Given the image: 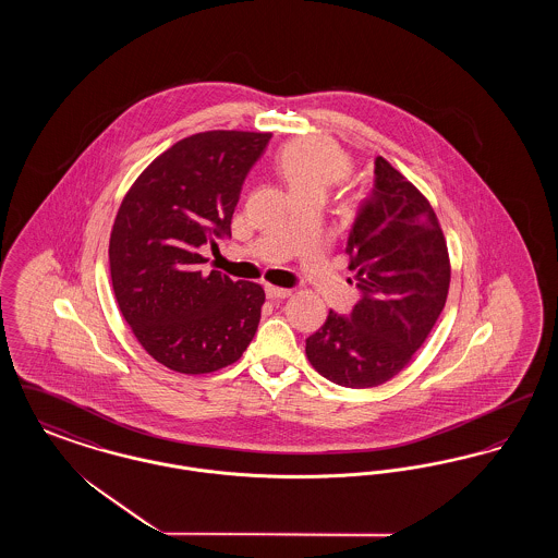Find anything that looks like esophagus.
<instances>
[{"label": "esophagus", "mask_w": 558, "mask_h": 558, "mask_svg": "<svg viewBox=\"0 0 558 558\" xmlns=\"http://www.w3.org/2000/svg\"><path fill=\"white\" fill-rule=\"evenodd\" d=\"M267 299H271V301H282V299H287V296H291V289H280V287H271V284H267L266 287Z\"/></svg>", "instance_id": "obj_1"}]
</instances>
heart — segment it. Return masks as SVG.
Masks as SVG:
<instances>
[{"label":"heart","mask_w":558,"mask_h":558,"mask_svg":"<svg viewBox=\"0 0 558 558\" xmlns=\"http://www.w3.org/2000/svg\"><path fill=\"white\" fill-rule=\"evenodd\" d=\"M274 167L289 194L310 190L324 194L332 184L345 180L349 159L326 140H296L276 155Z\"/></svg>","instance_id":"b5f03b06"}]
</instances>
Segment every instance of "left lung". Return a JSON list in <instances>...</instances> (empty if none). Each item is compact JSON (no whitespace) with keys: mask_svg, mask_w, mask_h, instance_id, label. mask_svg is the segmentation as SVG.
<instances>
[{"mask_svg":"<svg viewBox=\"0 0 558 558\" xmlns=\"http://www.w3.org/2000/svg\"><path fill=\"white\" fill-rule=\"evenodd\" d=\"M345 251L362 296L349 316L330 312L305 353L324 378L366 389L393 378L425 343L448 299L450 259L433 207L383 157Z\"/></svg>","mask_w":558,"mask_h":558,"instance_id":"1","label":"left lung"}]
</instances>
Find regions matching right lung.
Masks as SVG:
<instances>
[{"instance_id": "1", "label": "right lung", "mask_w": 558, "mask_h": 558, "mask_svg": "<svg viewBox=\"0 0 558 558\" xmlns=\"http://www.w3.org/2000/svg\"><path fill=\"white\" fill-rule=\"evenodd\" d=\"M271 133L205 132L153 160L125 194L110 232V278L135 339L159 364L207 374L253 341L266 292L213 269L201 246L230 239L251 167Z\"/></svg>"}]
</instances>
